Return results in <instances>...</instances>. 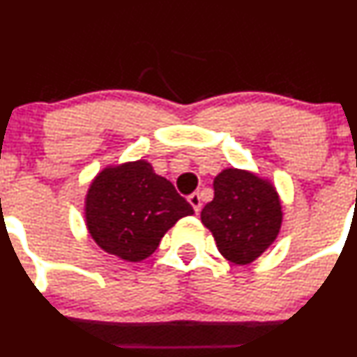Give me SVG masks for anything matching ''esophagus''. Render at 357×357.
Here are the masks:
<instances>
[{
  "label": "esophagus",
  "instance_id": "esophagus-1",
  "mask_svg": "<svg viewBox=\"0 0 357 357\" xmlns=\"http://www.w3.org/2000/svg\"><path fill=\"white\" fill-rule=\"evenodd\" d=\"M188 202H190V205H192V207H193V211L200 212V208H202V200H200L199 193H192V195L188 197Z\"/></svg>",
  "mask_w": 357,
  "mask_h": 357
}]
</instances>
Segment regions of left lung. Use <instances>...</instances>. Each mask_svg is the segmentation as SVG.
Instances as JSON below:
<instances>
[{
	"label": "left lung",
	"mask_w": 357,
	"mask_h": 357,
	"mask_svg": "<svg viewBox=\"0 0 357 357\" xmlns=\"http://www.w3.org/2000/svg\"><path fill=\"white\" fill-rule=\"evenodd\" d=\"M218 250L229 262H254L278 236L282 202L271 181L243 169H225L214 179V199L202 208Z\"/></svg>",
	"instance_id": "1"
}]
</instances>
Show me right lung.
<instances>
[{
    "label": "right lung",
    "instance_id": "right-lung-1",
    "mask_svg": "<svg viewBox=\"0 0 357 357\" xmlns=\"http://www.w3.org/2000/svg\"><path fill=\"white\" fill-rule=\"evenodd\" d=\"M86 226L96 245L129 262L157 250L162 236L193 207L146 160L110 165L86 195Z\"/></svg>",
    "mask_w": 357,
    "mask_h": 357
}]
</instances>
